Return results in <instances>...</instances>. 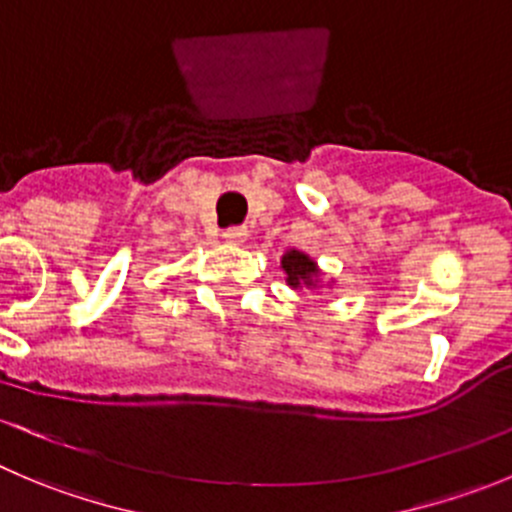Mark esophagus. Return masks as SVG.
Here are the masks:
<instances>
[{"instance_id":"1","label":"esophagus","mask_w":512,"mask_h":512,"mask_svg":"<svg viewBox=\"0 0 512 512\" xmlns=\"http://www.w3.org/2000/svg\"><path fill=\"white\" fill-rule=\"evenodd\" d=\"M248 236V228L246 226H231L223 231V238H226L228 243H233V246H241L243 241H246Z\"/></svg>"}]
</instances>
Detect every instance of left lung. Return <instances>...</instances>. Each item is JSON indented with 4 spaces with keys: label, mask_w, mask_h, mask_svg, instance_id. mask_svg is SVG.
<instances>
[{
    "label": "left lung",
    "mask_w": 512,
    "mask_h": 512,
    "mask_svg": "<svg viewBox=\"0 0 512 512\" xmlns=\"http://www.w3.org/2000/svg\"><path fill=\"white\" fill-rule=\"evenodd\" d=\"M281 269L286 274V284L291 289H311L316 291L321 284V269L316 266V261L311 259L309 253L299 251V248H289V251L281 256ZM332 284V281H329Z\"/></svg>",
    "instance_id": "1"
}]
</instances>
